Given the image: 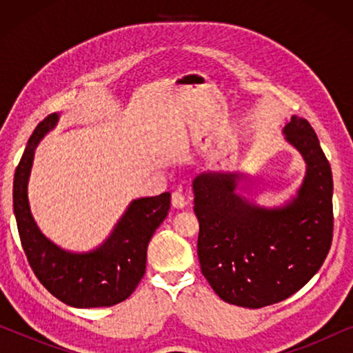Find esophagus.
<instances>
[{
  "label": "esophagus",
  "mask_w": 353,
  "mask_h": 353,
  "mask_svg": "<svg viewBox=\"0 0 353 353\" xmlns=\"http://www.w3.org/2000/svg\"><path fill=\"white\" fill-rule=\"evenodd\" d=\"M172 205L175 207V209H185L186 199H185V194H183L181 188H176V190L172 192Z\"/></svg>",
  "instance_id": "esophagus-1"
}]
</instances>
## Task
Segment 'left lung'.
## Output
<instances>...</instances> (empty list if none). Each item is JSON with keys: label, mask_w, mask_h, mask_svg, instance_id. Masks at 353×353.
I'll return each instance as SVG.
<instances>
[{"label": "left lung", "mask_w": 353, "mask_h": 353, "mask_svg": "<svg viewBox=\"0 0 353 353\" xmlns=\"http://www.w3.org/2000/svg\"><path fill=\"white\" fill-rule=\"evenodd\" d=\"M286 139L307 162L297 196L281 209L250 204L234 190L238 173H202L192 181L199 220L201 272L221 301L272 305L310 281L332 243V173L318 137L294 115Z\"/></svg>", "instance_id": "1"}]
</instances>
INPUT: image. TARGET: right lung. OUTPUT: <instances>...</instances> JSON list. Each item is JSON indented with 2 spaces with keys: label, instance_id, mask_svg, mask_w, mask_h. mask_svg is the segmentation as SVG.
Wrapping results in <instances>:
<instances>
[{
  "label": "right lung",
  "instance_id": "1",
  "mask_svg": "<svg viewBox=\"0 0 353 353\" xmlns=\"http://www.w3.org/2000/svg\"><path fill=\"white\" fill-rule=\"evenodd\" d=\"M57 114L37 125L14 173L12 202L22 249L35 276L70 307H110L123 302L146 273L148 244L170 210V192L132 202L112 234L88 254L65 252L38 230L30 214L27 183L37 144L54 127Z\"/></svg>",
  "mask_w": 353,
  "mask_h": 353
}]
</instances>
